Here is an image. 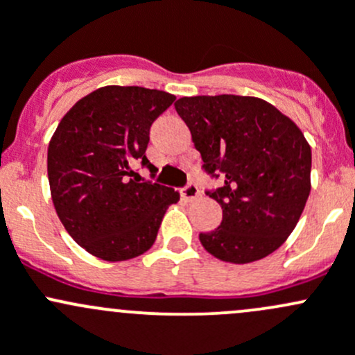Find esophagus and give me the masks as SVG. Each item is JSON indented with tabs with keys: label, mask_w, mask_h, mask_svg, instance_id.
Returning <instances> with one entry per match:
<instances>
[{
	"label": "esophagus",
	"mask_w": 355,
	"mask_h": 355,
	"mask_svg": "<svg viewBox=\"0 0 355 355\" xmlns=\"http://www.w3.org/2000/svg\"><path fill=\"white\" fill-rule=\"evenodd\" d=\"M181 195L184 200H189V202H193V200L200 198V188L196 184H193V182H189L186 188L181 189Z\"/></svg>",
	"instance_id": "1"
}]
</instances>
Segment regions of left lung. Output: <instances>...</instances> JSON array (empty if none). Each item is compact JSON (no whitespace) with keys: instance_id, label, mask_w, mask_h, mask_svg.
I'll return each mask as SVG.
<instances>
[{"instance_id":"left-lung-1","label":"left lung","mask_w":355,"mask_h":355,"mask_svg":"<svg viewBox=\"0 0 355 355\" xmlns=\"http://www.w3.org/2000/svg\"><path fill=\"white\" fill-rule=\"evenodd\" d=\"M203 167L224 186L211 193L222 224L200 234L220 261L244 265L279 250L297 225L311 191V147L301 128L259 97H181Z\"/></svg>"}]
</instances>
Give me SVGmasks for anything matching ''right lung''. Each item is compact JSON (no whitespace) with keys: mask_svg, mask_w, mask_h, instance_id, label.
<instances>
[{"mask_svg":"<svg viewBox=\"0 0 355 355\" xmlns=\"http://www.w3.org/2000/svg\"><path fill=\"white\" fill-rule=\"evenodd\" d=\"M176 97L144 87L105 85L63 116L47 147L51 198L61 224L87 253L126 261L147 253L179 193L145 181L152 123Z\"/></svg>","mask_w":355,"mask_h":355,"instance_id":"obj_1","label":"right lung"}]
</instances>
